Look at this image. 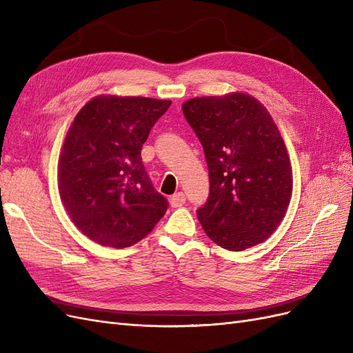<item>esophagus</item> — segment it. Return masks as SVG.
Here are the masks:
<instances>
[{
	"instance_id": "esophagus-1",
	"label": "esophagus",
	"mask_w": 353,
	"mask_h": 353,
	"mask_svg": "<svg viewBox=\"0 0 353 353\" xmlns=\"http://www.w3.org/2000/svg\"><path fill=\"white\" fill-rule=\"evenodd\" d=\"M170 201V206L172 208H181L185 203V194L181 193V191H178V193H175L172 197L169 199Z\"/></svg>"
}]
</instances>
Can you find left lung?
I'll return each mask as SVG.
<instances>
[{
  "label": "left lung",
  "instance_id": "left-lung-1",
  "mask_svg": "<svg viewBox=\"0 0 353 353\" xmlns=\"http://www.w3.org/2000/svg\"><path fill=\"white\" fill-rule=\"evenodd\" d=\"M209 169V197L197 210L208 237L241 252L268 239L293 191L290 159L265 105L249 94L196 97L183 104Z\"/></svg>",
  "mask_w": 353,
  "mask_h": 353
}]
</instances>
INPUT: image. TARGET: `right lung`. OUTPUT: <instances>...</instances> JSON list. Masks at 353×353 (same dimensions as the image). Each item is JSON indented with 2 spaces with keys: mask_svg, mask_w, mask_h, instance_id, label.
I'll return each mask as SVG.
<instances>
[{
  "mask_svg": "<svg viewBox=\"0 0 353 353\" xmlns=\"http://www.w3.org/2000/svg\"><path fill=\"white\" fill-rule=\"evenodd\" d=\"M169 100L99 95L79 110L59 159V191L68 215L92 241L130 248L168 209L141 160Z\"/></svg>",
  "mask_w": 353,
  "mask_h": 353,
  "instance_id": "right-lung-1",
  "label": "right lung"
}]
</instances>
